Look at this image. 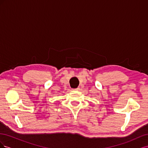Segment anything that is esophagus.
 Returning <instances> with one entry per match:
<instances>
[{"label":"esophagus","instance_id":"34e87169","mask_svg":"<svg viewBox=\"0 0 148 148\" xmlns=\"http://www.w3.org/2000/svg\"><path fill=\"white\" fill-rule=\"evenodd\" d=\"M78 88H73L72 89V90H78Z\"/></svg>","mask_w":148,"mask_h":148}]
</instances>
